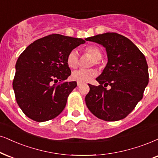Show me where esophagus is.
Returning <instances> with one entry per match:
<instances>
[{"label":"esophagus","instance_id":"34e87169","mask_svg":"<svg viewBox=\"0 0 158 158\" xmlns=\"http://www.w3.org/2000/svg\"><path fill=\"white\" fill-rule=\"evenodd\" d=\"M81 85V83H79V82H77V86H78V87H79V86H80Z\"/></svg>","mask_w":158,"mask_h":158}]
</instances>
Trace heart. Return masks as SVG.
I'll return each instance as SVG.
<instances>
[{"mask_svg":"<svg viewBox=\"0 0 158 158\" xmlns=\"http://www.w3.org/2000/svg\"><path fill=\"white\" fill-rule=\"evenodd\" d=\"M85 52L89 54L94 59L93 64H98V60L102 57V52L98 47L95 46H88L85 48ZM66 63L68 66L71 69H77L79 64V56L78 52L76 50H72L69 53L67 56ZM98 75V71L95 69H79L72 73L71 78L79 83L88 82L94 77Z\"/></svg>","mask_w":158,"mask_h":158,"instance_id":"1","label":"heart"}]
</instances>
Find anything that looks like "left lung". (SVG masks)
Instances as JSON below:
<instances>
[{
    "instance_id": "8db88e82",
    "label": "left lung",
    "mask_w": 158,
    "mask_h": 158,
    "mask_svg": "<svg viewBox=\"0 0 158 158\" xmlns=\"http://www.w3.org/2000/svg\"><path fill=\"white\" fill-rule=\"evenodd\" d=\"M106 48L108 62L85 97L89 110L98 118L117 121L126 117L142 99L149 82L148 65L143 53L127 38L106 33L87 38ZM109 85L111 88L105 87Z\"/></svg>"
}]
</instances>
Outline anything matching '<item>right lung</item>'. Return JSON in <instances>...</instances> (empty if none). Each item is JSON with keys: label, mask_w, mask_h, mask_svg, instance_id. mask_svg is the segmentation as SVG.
<instances>
[{"label": "right lung", "mask_w": 158, "mask_h": 158, "mask_svg": "<svg viewBox=\"0 0 158 158\" xmlns=\"http://www.w3.org/2000/svg\"><path fill=\"white\" fill-rule=\"evenodd\" d=\"M85 43L81 39L52 34L31 44L19 55L13 89L27 117L45 122L63 111L69 94L77 86L76 81H65L71 75L67 56Z\"/></svg>", "instance_id": "add662e5"}]
</instances>
